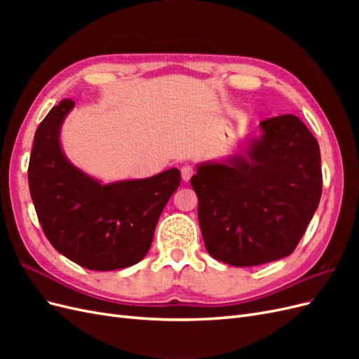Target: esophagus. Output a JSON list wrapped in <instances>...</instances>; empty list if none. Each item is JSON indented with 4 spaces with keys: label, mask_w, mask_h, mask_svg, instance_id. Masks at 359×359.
I'll return each mask as SVG.
<instances>
[{
    "label": "esophagus",
    "mask_w": 359,
    "mask_h": 359,
    "mask_svg": "<svg viewBox=\"0 0 359 359\" xmlns=\"http://www.w3.org/2000/svg\"><path fill=\"white\" fill-rule=\"evenodd\" d=\"M193 173H194V170H193V168L189 166V165L181 168V178H182V181H186V182L190 181V178L193 177Z\"/></svg>",
    "instance_id": "34e87169"
}]
</instances>
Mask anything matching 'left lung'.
Segmentation results:
<instances>
[{"label": "left lung", "instance_id": "obj_1", "mask_svg": "<svg viewBox=\"0 0 359 359\" xmlns=\"http://www.w3.org/2000/svg\"><path fill=\"white\" fill-rule=\"evenodd\" d=\"M243 153L202 161L191 177L208 253L233 266L292 255L322 196L318 140L295 115L268 118Z\"/></svg>", "mask_w": 359, "mask_h": 359}]
</instances>
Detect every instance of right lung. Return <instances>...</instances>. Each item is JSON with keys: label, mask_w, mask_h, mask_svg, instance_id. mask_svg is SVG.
Instances as JSON below:
<instances>
[{"label": "right lung", "mask_w": 359, "mask_h": 359, "mask_svg": "<svg viewBox=\"0 0 359 359\" xmlns=\"http://www.w3.org/2000/svg\"><path fill=\"white\" fill-rule=\"evenodd\" d=\"M74 102L53 106L34 135L28 184L49 243L83 268L114 271L148 253L161 211L181 182L177 168L104 184L64 154L61 127Z\"/></svg>", "instance_id": "obj_1"}]
</instances>
